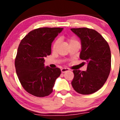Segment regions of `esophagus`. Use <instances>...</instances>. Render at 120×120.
Returning a JSON list of instances; mask_svg holds the SVG:
<instances>
[{
	"instance_id": "obj_1",
	"label": "esophagus",
	"mask_w": 120,
	"mask_h": 120,
	"mask_svg": "<svg viewBox=\"0 0 120 120\" xmlns=\"http://www.w3.org/2000/svg\"><path fill=\"white\" fill-rule=\"evenodd\" d=\"M70 70L68 68H62V69H61V72L62 73H65V72L68 71H69Z\"/></svg>"
}]
</instances>
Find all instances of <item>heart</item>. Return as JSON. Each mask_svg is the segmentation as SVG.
I'll use <instances>...</instances> for the list:
<instances>
[{
    "label": "heart",
    "mask_w": 120,
    "mask_h": 120,
    "mask_svg": "<svg viewBox=\"0 0 120 120\" xmlns=\"http://www.w3.org/2000/svg\"><path fill=\"white\" fill-rule=\"evenodd\" d=\"M68 41H69V43H73V42H75V41H77L76 40H75V39H74V38L69 39V40H68ZM58 43H59V40H57L55 42V43H54V44H53V49H55L56 47V46H57V45L58 44Z\"/></svg>",
    "instance_id": "b5f03b06"
}]
</instances>
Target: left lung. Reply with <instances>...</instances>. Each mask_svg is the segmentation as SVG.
Here are the masks:
<instances>
[{"mask_svg": "<svg viewBox=\"0 0 120 120\" xmlns=\"http://www.w3.org/2000/svg\"><path fill=\"white\" fill-rule=\"evenodd\" d=\"M71 30L81 41L80 58L87 64V70H73L71 85L77 93L91 94L102 87L106 81L111 67L109 45L96 30L86 27L72 28Z\"/></svg>", "mask_w": 120, "mask_h": 120, "instance_id": "obj_1", "label": "left lung"}]
</instances>
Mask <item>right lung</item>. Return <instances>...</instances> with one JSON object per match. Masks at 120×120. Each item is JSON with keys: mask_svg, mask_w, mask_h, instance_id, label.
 <instances>
[{"mask_svg": "<svg viewBox=\"0 0 120 120\" xmlns=\"http://www.w3.org/2000/svg\"><path fill=\"white\" fill-rule=\"evenodd\" d=\"M61 27H41L29 32L21 41L15 60L18 78L23 88L36 97L47 96L53 92L55 80L61 75L59 68L44 67V58L51 54L53 41Z\"/></svg>", "mask_w": 120, "mask_h": 120, "instance_id": "1", "label": "right lung"}]
</instances>
